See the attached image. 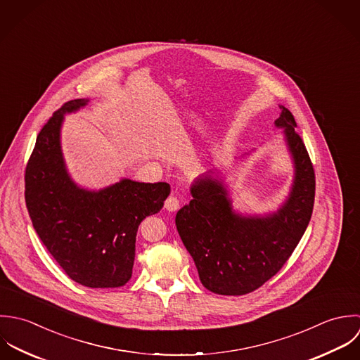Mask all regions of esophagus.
Masks as SVG:
<instances>
[{"mask_svg":"<svg viewBox=\"0 0 360 360\" xmlns=\"http://www.w3.org/2000/svg\"><path fill=\"white\" fill-rule=\"evenodd\" d=\"M165 210L169 212V213H175L178 209H179V200L174 196H169L167 200H165Z\"/></svg>","mask_w":360,"mask_h":360,"instance_id":"obj_1","label":"esophagus"}]
</instances>
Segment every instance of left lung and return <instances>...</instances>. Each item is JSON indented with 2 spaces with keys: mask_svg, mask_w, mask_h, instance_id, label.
Returning <instances> with one entry per match:
<instances>
[{
  "mask_svg": "<svg viewBox=\"0 0 360 360\" xmlns=\"http://www.w3.org/2000/svg\"><path fill=\"white\" fill-rule=\"evenodd\" d=\"M274 127L283 129L293 168L288 195L276 210H238L226 175L209 171L192 182L193 199L175 217L202 284L218 295H245L262 287L281 270L309 225L316 189L313 165L295 132V118L284 105ZM252 151L236 157L235 162Z\"/></svg>",
  "mask_w": 360,
  "mask_h": 360,
  "instance_id": "8db88e82",
  "label": "left lung"
}]
</instances>
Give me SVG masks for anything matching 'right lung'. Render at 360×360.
I'll use <instances>...</instances> for the list:
<instances>
[{"label":"right lung","mask_w":360,"mask_h":360,"mask_svg":"<svg viewBox=\"0 0 360 360\" xmlns=\"http://www.w3.org/2000/svg\"><path fill=\"white\" fill-rule=\"evenodd\" d=\"M89 98H76L53 114L40 131L26 167V206L41 242L75 283L89 288L125 285L135 262L136 232L158 213L171 188L122 178L89 189L71 176L61 146L67 114Z\"/></svg>","instance_id":"right-lung-1"}]
</instances>
